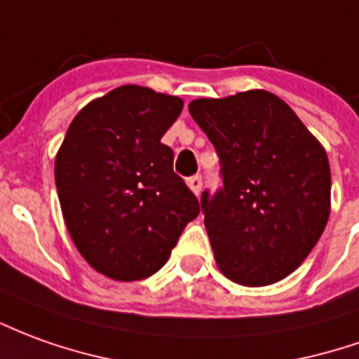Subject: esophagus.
<instances>
[{
    "label": "esophagus",
    "instance_id": "1",
    "mask_svg": "<svg viewBox=\"0 0 359 359\" xmlns=\"http://www.w3.org/2000/svg\"><path fill=\"white\" fill-rule=\"evenodd\" d=\"M187 184H188V188H190V190H192V192H194V194H200V190H202V177H190V179L187 180Z\"/></svg>",
    "mask_w": 359,
    "mask_h": 359
}]
</instances>
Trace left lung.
Segmentation results:
<instances>
[{
    "mask_svg": "<svg viewBox=\"0 0 359 359\" xmlns=\"http://www.w3.org/2000/svg\"><path fill=\"white\" fill-rule=\"evenodd\" d=\"M222 161L223 188L202 194L217 266L249 287L284 280L330 215L325 147L274 93L252 89L188 104Z\"/></svg>",
    "mask_w": 359,
    "mask_h": 359,
    "instance_id": "8db88e82",
    "label": "left lung"
}]
</instances>
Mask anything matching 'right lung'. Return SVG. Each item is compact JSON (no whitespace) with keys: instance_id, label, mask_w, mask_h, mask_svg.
I'll return each mask as SVG.
<instances>
[{"instance_id":"obj_1","label":"right lung","mask_w":359,"mask_h":359,"mask_svg":"<svg viewBox=\"0 0 359 359\" xmlns=\"http://www.w3.org/2000/svg\"><path fill=\"white\" fill-rule=\"evenodd\" d=\"M182 99L122 85L77 112L54 165L64 222L81 257L118 282L155 274L200 202L172 171L163 134Z\"/></svg>"}]
</instances>
